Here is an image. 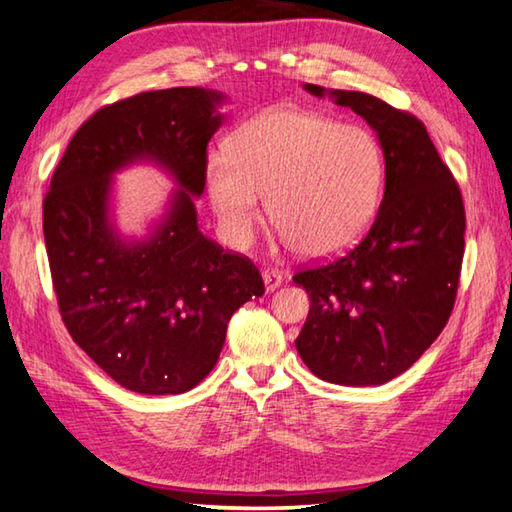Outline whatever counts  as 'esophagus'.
<instances>
[{
    "label": "esophagus",
    "mask_w": 512,
    "mask_h": 512,
    "mask_svg": "<svg viewBox=\"0 0 512 512\" xmlns=\"http://www.w3.org/2000/svg\"><path fill=\"white\" fill-rule=\"evenodd\" d=\"M262 277H264V287H266V291H275V289L282 284V273L275 271V268H264Z\"/></svg>",
    "instance_id": "34e87169"
}]
</instances>
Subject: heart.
Here are the masks:
<instances>
[{
    "label": "heart",
    "mask_w": 512,
    "mask_h": 512,
    "mask_svg": "<svg viewBox=\"0 0 512 512\" xmlns=\"http://www.w3.org/2000/svg\"><path fill=\"white\" fill-rule=\"evenodd\" d=\"M377 137L298 108L268 110L207 160V192L223 237L246 246L268 214L305 257H332L368 230L384 189Z\"/></svg>",
    "instance_id": "1"
}]
</instances>
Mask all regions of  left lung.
Segmentation results:
<instances>
[{"label":"left lung","mask_w":512,"mask_h":512,"mask_svg":"<svg viewBox=\"0 0 512 512\" xmlns=\"http://www.w3.org/2000/svg\"><path fill=\"white\" fill-rule=\"evenodd\" d=\"M314 97L320 85L307 83ZM377 133L386 187L368 235L293 275L309 296L296 348L316 377L379 386L402 375L452 316L465 250L458 183L418 117L366 92H327Z\"/></svg>","instance_id":"obj_1"}]
</instances>
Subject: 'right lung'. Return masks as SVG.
I'll return each instance as SVG.
<instances>
[{
	"instance_id": "right-lung-1",
	"label": "right lung",
	"mask_w": 512,
	"mask_h": 512,
	"mask_svg": "<svg viewBox=\"0 0 512 512\" xmlns=\"http://www.w3.org/2000/svg\"><path fill=\"white\" fill-rule=\"evenodd\" d=\"M223 94L142 92L99 108L74 133L42 203L51 282L69 336L117 381L142 395L192 391L210 375L225 329L264 293L257 266L198 230L207 144ZM137 159L167 168L181 189L142 242L109 221L111 173Z\"/></svg>"
}]
</instances>
